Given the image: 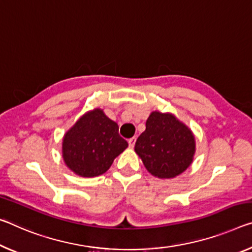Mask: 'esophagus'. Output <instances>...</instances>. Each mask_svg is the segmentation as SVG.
<instances>
[{
  "mask_svg": "<svg viewBox=\"0 0 252 252\" xmlns=\"http://www.w3.org/2000/svg\"><path fill=\"white\" fill-rule=\"evenodd\" d=\"M127 142H129V147L130 148H133L134 147V143H135V137L129 139V140H127Z\"/></svg>",
  "mask_w": 252,
  "mask_h": 252,
  "instance_id": "esophagus-1",
  "label": "esophagus"
}]
</instances>
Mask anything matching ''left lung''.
<instances>
[{"mask_svg": "<svg viewBox=\"0 0 252 252\" xmlns=\"http://www.w3.org/2000/svg\"><path fill=\"white\" fill-rule=\"evenodd\" d=\"M134 151L155 177L174 178L193 162L195 137L174 114L154 111L146 130L137 139Z\"/></svg>", "mask_w": 252, "mask_h": 252, "instance_id": "left-lung-1", "label": "left lung"}]
</instances>
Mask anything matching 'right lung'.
Returning a JSON list of instances; mask_svg holds the SVG:
<instances>
[{
	"label": "right lung",
	"mask_w": 252,
	"mask_h": 252,
	"mask_svg": "<svg viewBox=\"0 0 252 252\" xmlns=\"http://www.w3.org/2000/svg\"><path fill=\"white\" fill-rule=\"evenodd\" d=\"M119 126L101 109L87 112L63 138V158L66 166L82 177L104 174L113 160L126 149Z\"/></svg>",
	"instance_id": "1"
}]
</instances>
